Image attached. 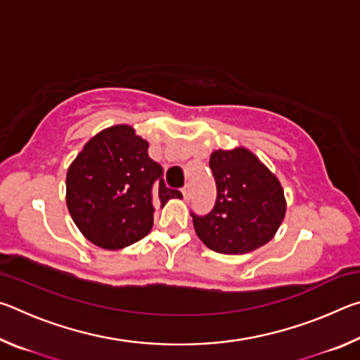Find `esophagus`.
<instances>
[{
  "instance_id": "obj_1",
  "label": "esophagus",
  "mask_w": 360,
  "mask_h": 360,
  "mask_svg": "<svg viewBox=\"0 0 360 360\" xmlns=\"http://www.w3.org/2000/svg\"><path fill=\"white\" fill-rule=\"evenodd\" d=\"M182 195H184L186 200H188V197H191V184H186L182 187Z\"/></svg>"
}]
</instances>
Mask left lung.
<instances>
[{"mask_svg": "<svg viewBox=\"0 0 360 360\" xmlns=\"http://www.w3.org/2000/svg\"><path fill=\"white\" fill-rule=\"evenodd\" d=\"M217 197L212 210L193 217L198 238L221 254H246L266 245L285 214L284 191L251 150H214L210 157Z\"/></svg>", "mask_w": 360, "mask_h": 360, "instance_id": "obj_1", "label": "left lung"}]
</instances>
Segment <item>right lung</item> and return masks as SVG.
Here are the masks:
<instances>
[{
    "label": "right lung",
    "instance_id": "right-lung-1",
    "mask_svg": "<svg viewBox=\"0 0 360 360\" xmlns=\"http://www.w3.org/2000/svg\"><path fill=\"white\" fill-rule=\"evenodd\" d=\"M130 125L100 131L66 173V205L82 235L103 249L139 241L154 225L155 206L182 198L165 186L163 168Z\"/></svg>",
    "mask_w": 360,
    "mask_h": 360
}]
</instances>
